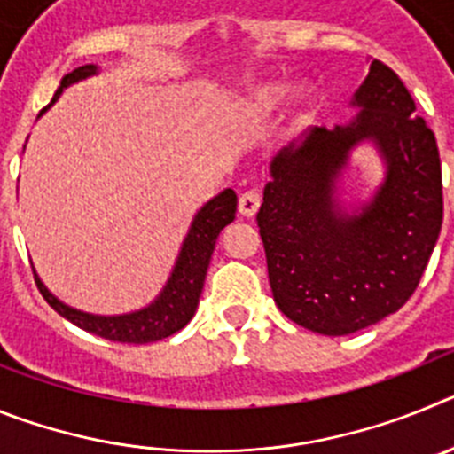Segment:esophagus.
Returning <instances> with one entry per match:
<instances>
[{"label":"esophagus","instance_id":"1","mask_svg":"<svg viewBox=\"0 0 454 454\" xmlns=\"http://www.w3.org/2000/svg\"><path fill=\"white\" fill-rule=\"evenodd\" d=\"M259 207H262V195L256 191H246L239 198V211L246 215V218H252V215L259 211Z\"/></svg>","mask_w":454,"mask_h":454}]
</instances>
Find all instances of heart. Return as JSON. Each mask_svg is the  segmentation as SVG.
Masks as SVG:
<instances>
[{
  "label": "heart",
  "mask_w": 454,
  "mask_h": 454,
  "mask_svg": "<svg viewBox=\"0 0 454 454\" xmlns=\"http://www.w3.org/2000/svg\"><path fill=\"white\" fill-rule=\"evenodd\" d=\"M288 98H291V90L286 86H259L256 90H252L247 108L256 118H266V115L275 114L279 106H284Z\"/></svg>",
  "instance_id": "b5f03b06"
}]
</instances>
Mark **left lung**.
<instances>
[{
    "mask_svg": "<svg viewBox=\"0 0 454 454\" xmlns=\"http://www.w3.org/2000/svg\"><path fill=\"white\" fill-rule=\"evenodd\" d=\"M348 127H316L270 163L256 224L272 298L286 318L346 336L395 314L419 286L443 223L434 131L416 115L400 77L372 61ZM371 137L387 161L376 198L350 216L333 182L356 142Z\"/></svg>",
    "mask_w": 454,
    "mask_h": 454,
    "instance_id": "obj_1",
    "label": "left lung"
}]
</instances>
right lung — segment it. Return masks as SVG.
I'll list each match as a JSON object with an SVG mask.
<instances>
[{"label":"right lung","instance_id":"1","mask_svg":"<svg viewBox=\"0 0 454 454\" xmlns=\"http://www.w3.org/2000/svg\"><path fill=\"white\" fill-rule=\"evenodd\" d=\"M98 72V66H82L77 70H72L70 74L61 79V86L56 90L54 99L61 95L63 88L70 83L86 79ZM50 108V106H47ZM47 108H43L40 114H45ZM236 215V192L231 188L223 191L218 198L204 204L200 208V214L195 215L188 231L186 240H184L182 252L177 256V266L172 270L170 279H168L166 288L161 295L154 300L147 309H140L134 314L127 316H92L77 311V309L67 307V304L59 302L45 288V284L40 282L35 275V286L43 293V298L47 300L56 314H61L70 323H74L82 330L98 334L102 339L118 340V343H152V340H161L166 336L175 334L182 327H186L188 320L192 318L195 309H198L200 295H202L204 277H207L208 262L214 254L215 240H218L220 231L234 220Z\"/></svg>","mask_w":454,"mask_h":454}]
</instances>
